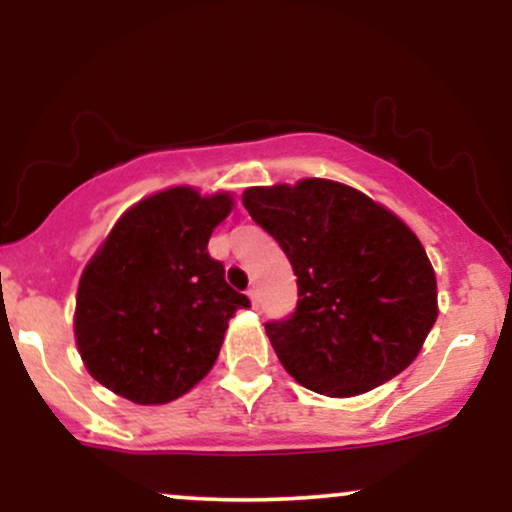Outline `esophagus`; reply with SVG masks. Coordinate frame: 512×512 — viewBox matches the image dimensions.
I'll return each mask as SVG.
<instances>
[{
  "label": "esophagus",
  "mask_w": 512,
  "mask_h": 512,
  "mask_svg": "<svg viewBox=\"0 0 512 512\" xmlns=\"http://www.w3.org/2000/svg\"><path fill=\"white\" fill-rule=\"evenodd\" d=\"M248 296H250L252 305H255V308H257V305H260V293H257L255 286H250V289H248Z\"/></svg>",
  "instance_id": "1"
}]
</instances>
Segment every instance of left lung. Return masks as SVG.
Here are the masks:
<instances>
[{
  "label": "left lung",
  "instance_id": "1",
  "mask_svg": "<svg viewBox=\"0 0 512 512\" xmlns=\"http://www.w3.org/2000/svg\"><path fill=\"white\" fill-rule=\"evenodd\" d=\"M243 204L298 276L286 320L264 322L296 383L354 397L419 356L438 317L436 274L407 223L342 182L250 187Z\"/></svg>",
  "mask_w": 512,
  "mask_h": 512
}]
</instances>
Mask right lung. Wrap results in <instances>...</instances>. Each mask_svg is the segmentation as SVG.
I'll return each instance as SVG.
<instances>
[{
  "mask_svg": "<svg viewBox=\"0 0 512 512\" xmlns=\"http://www.w3.org/2000/svg\"><path fill=\"white\" fill-rule=\"evenodd\" d=\"M226 192L170 187L120 216L86 264L74 334L88 373L137 404H166L214 366L245 293L226 284L207 243L231 214Z\"/></svg>",
  "mask_w": 512,
  "mask_h": 512,
  "instance_id": "right-lung-1",
  "label": "right lung"
}]
</instances>
